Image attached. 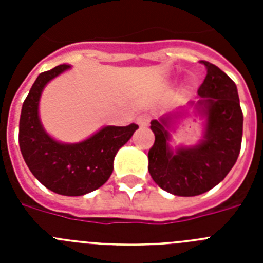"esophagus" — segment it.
Here are the masks:
<instances>
[{
    "mask_svg": "<svg viewBox=\"0 0 263 263\" xmlns=\"http://www.w3.org/2000/svg\"><path fill=\"white\" fill-rule=\"evenodd\" d=\"M150 120H152V117H150L147 113H142V115H139L138 117H137V124H138L139 126H147Z\"/></svg>",
    "mask_w": 263,
    "mask_h": 263,
    "instance_id": "1",
    "label": "esophagus"
}]
</instances>
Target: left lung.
I'll return each instance as SVG.
<instances>
[{
  "instance_id": "obj_1",
  "label": "left lung",
  "mask_w": 263,
  "mask_h": 263,
  "mask_svg": "<svg viewBox=\"0 0 263 263\" xmlns=\"http://www.w3.org/2000/svg\"><path fill=\"white\" fill-rule=\"evenodd\" d=\"M203 84L197 89V108L206 116L204 139L194 147L171 152L167 120L152 121L154 145L148 150V173L162 190L176 196H196L210 191L236 163L242 141L243 116L237 87L229 76L205 60Z\"/></svg>"
}]
</instances>
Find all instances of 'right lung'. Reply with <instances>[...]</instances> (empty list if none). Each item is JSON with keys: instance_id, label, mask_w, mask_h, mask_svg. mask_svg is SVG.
Returning <instances> with one entry per match:
<instances>
[{"instance_id": "add662e5", "label": "right lung", "mask_w": 263, "mask_h": 263, "mask_svg": "<svg viewBox=\"0 0 263 263\" xmlns=\"http://www.w3.org/2000/svg\"><path fill=\"white\" fill-rule=\"evenodd\" d=\"M60 64L42 72L23 101L20 118V148L32 175L46 188L66 196H81L104 184L113 173V159L138 125L105 126L80 143L57 142L42 127L38 104L51 79L68 69Z\"/></svg>"}]
</instances>
